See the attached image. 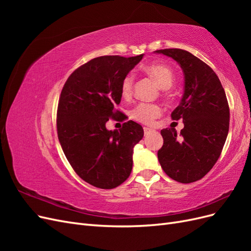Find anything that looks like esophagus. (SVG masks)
<instances>
[{
  "instance_id": "obj_1",
  "label": "esophagus",
  "mask_w": 251,
  "mask_h": 251,
  "mask_svg": "<svg viewBox=\"0 0 251 251\" xmlns=\"http://www.w3.org/2000/svg\"><path fill=\"white\" fill-rule=\"evenodd\" d=\"M143 131H144V134L148 135L151 130V128H149V127H146V126H144V127H143Z\"/></svg>"
}]
</instances>
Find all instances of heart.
Listing matches in <instances>:
<instances>
[{
    "label": "heart",
    "mask_w": 251,
    "mask_h": 251,
    "mask_svg": "<svg viewBox=\"0 0 251 251\" xmlns=\"http://www.w3.org/2000/svg\"><path fill=\"white\" fill-rule=\"evenodd\" d=\"M142 71L150 75L158 82L162 89H168L174 81V73L168 66L163 64H149L142 67ZM135 76L134 74L128 73L121 81V95L128 98L133 93ZM131 118L144 125H151L154 120L161 115V108L155 103L141 102L136 105L131 111Z\"/></svg>",
    "instance_id": "heart-1"
}]
</instances>
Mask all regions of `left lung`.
Wrapping results in <instances>:
<instances>
[{"label":"left lung","instance_id":"obj_1","mask_svg":"<svg viewBox=\"0 0 251 251\" xmlns=\"http://www.w3.org/2000/svg\"><path fill=\"white\" fill-rule=\"evenodd\" d=\"M155 53L172 57L184 74V93L172 113L173 120L183 119L177 136L174 128H163V146L158 160L164 173L180 183L202 179L215 165L229 130V107L225 91L211 68L182 49Z\"/></svg>","mask_w":251,"mask_h":251}]
</instances>
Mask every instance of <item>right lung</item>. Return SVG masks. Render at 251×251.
Masks as SVG:
<instances>
[{"mask_svg": "<svg viewBox=\"0 0 251 251\" xmlns=\"http://www.w3.org/2000/svg\"><path fill=\"white\" fill-rule=\"evenodd\" d=\"M143 54L105 55L89 60L67 79L57 107V136L68 161L78 176L98 188L117 187L128 178L133 150L143 137L133 120L109 131L110 118L125 119L115 109L121 100V81Z\"/></svg>", "mask_w": 251, "mask_h": 251, "instance_id": "right-lung-1", "label": "right lung"}]
</instances>
